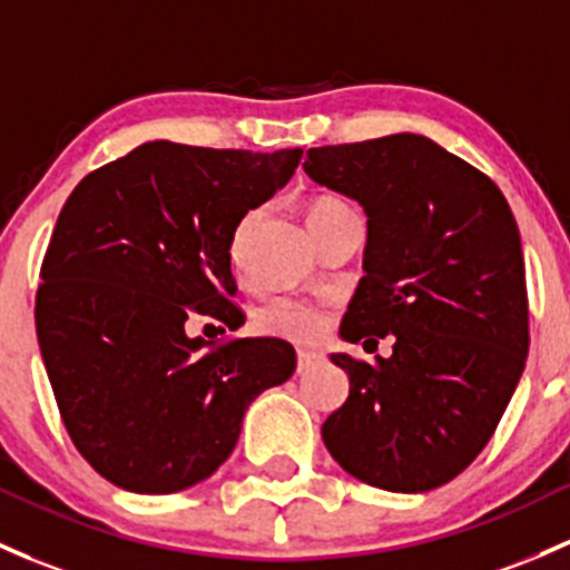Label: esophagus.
<instances>
[{
	"label": "esophagus",
	"instance_id": "1",
	"mask_svg": "<svg viewBox=\"0 0 570 570\" xmlns=\"http://www.w3.org/2000/svg\"><path fill=\"white\" fill-rule=\"evenodd\" d=\"M316 361H320V355H316V352L297 350V371H301V374H303V371H308Z\"/></svg>",
	"mask_w": 570,
	"mask_h": 570
}]
</instances>
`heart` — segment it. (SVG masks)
<instances>
[{
  "label": "heart",
  "instance_id": "b5f03b06",
  "mask_svg": "<svg viewBox=\"0 0 570 570\" xmlns=\"http://www.w3.org/2000/svg\"><path fill=\"white\" fill-rule=\"evenodd\" d=\"M346 207L338 199H316L308 207V224L320 220L322 215H331L335 209ZM256 331L269 338H286L295 344H311L325 331V316L311 305L295 301H273L256 314Z\"/></svg>",
  "mask_w": 570,
  "mask_h": 570
}]
</instances>
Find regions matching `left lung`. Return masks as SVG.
Wrapping results in <instances>:
<instances>
[{
  "label": "left lung",
  "instance_id": "left-lung-1",
  "mask_svg": "<svg viewBox=\"0 0 570 570\" xmlns=\"http://www.w3.org/2000/svg\"><path fill=\"white\" fill-rule=\"evenodd\" d=\"M305 175L368 218L365 275L341 338L393 355L333 352L350 399L322 426L357 481L417 494L453 481L494 434L524 374V254L487 175L417 134L308 149Z\"/></svg>",
  "mask_w": 570,
  "mask_h": 570
}]
</instances>
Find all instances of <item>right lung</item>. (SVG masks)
I'll return each mask as SVG.
<instances>
[{"instance_id":"add662e5","label":"right lung","mask_w":570,"mask_h":570,"mask_svg":"<svg viewBox=\"0 0 570 570\" xmlns=\"http://www.w3.org/2000/svg\"><path fill=\"white\" fill-rule=\"evenodd\" d=\"M301 158L147 141L65 202L35 327L65 429L114 487L171 494L205 481L235 451L250 401L295 374L289 341L213 346L188 322L243 325L235 232Z\"/></svg>"}]
</instances>
